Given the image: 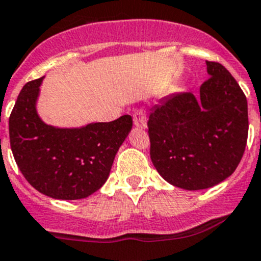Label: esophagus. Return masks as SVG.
Returning <instances> with one entry per match:
<instances>
[{
  "mask_svg": "<svg viewBox=\"0 0 261 261\" xmlns=\"http://www.w3.org/2000/svg\"><path fill=\"white\" fill-rule=\"evenodd\" d=\"M133 121H135V125L138 126V128H146L147 112L143 109H138L137 111H135V114H133Z\"/></svg>",
  "mask_w": 261,
  "mask_h": 261,
  "instance_id": "34e87169",
  "label": "esophagus"
}]
</instances>
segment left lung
<instances>
[{"instance_id": "obj_1", "label": "left lung", "mask_w": 261, "mask_h": 261, "mask_svg": "<svg viewBox=\"0 0 261 261\" xmlns=\"http://www.w3.org/2000/svg\"><path fill=\"white\" fill-rule=\"evenodd\" d=\"M210 77L199 98L190 92L166 97L149 116L150 158L166 181L200 190L228 178L247 143V99L228 70L207 61Z\"/></svg>"}]
</instances>
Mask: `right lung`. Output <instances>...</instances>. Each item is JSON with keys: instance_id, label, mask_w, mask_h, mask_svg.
Masks as SVG:
<instances>
[{"instance_id": "obj_1", "label": "right lung", "mask_w": 261, "mask_h": 261, "mask_svg": "<svg viewBox=\"0 0 261 261\" xmlns=\"http://www.w3.org/2000/svg\"><path fill=\"white\" fill-rule=\"evenodd\" d=\"M42 77L19 93L9 118L14 159L25 180L56 199H83L106 182L119 147L132 129L130 115L79 129L46 125L36 112Z\"/></svg>"}]
</instances>
